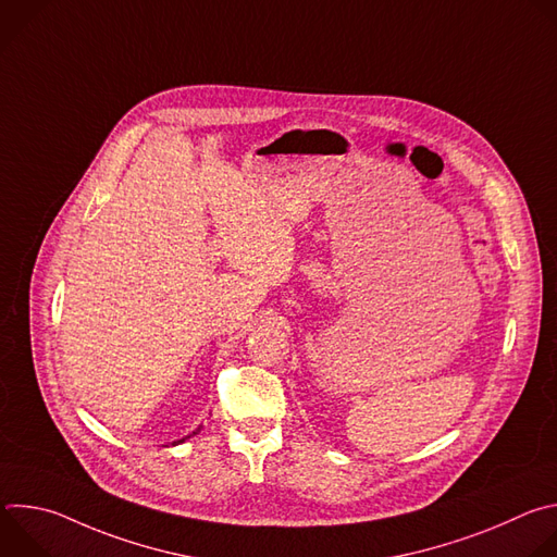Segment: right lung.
I'll use <instances>...</instances> for the list:
<instances>
[{
  "instance_id": "1",
  "label": "right lung",
  "mask_w": 557,
  "mask_h": 557,
  "mask_svg": "<svg viewBox=\"0 0 557 557\" xmlns=\"http://www.w3.org/2000/svg\"><path fill=\"white\" fill-rule=\"evenodd\" d=\"M194 434H196V432H194ZM183 441H185V438H183ZM183 441H178V443H183Z\"/></svg>"
}]
</instances>
